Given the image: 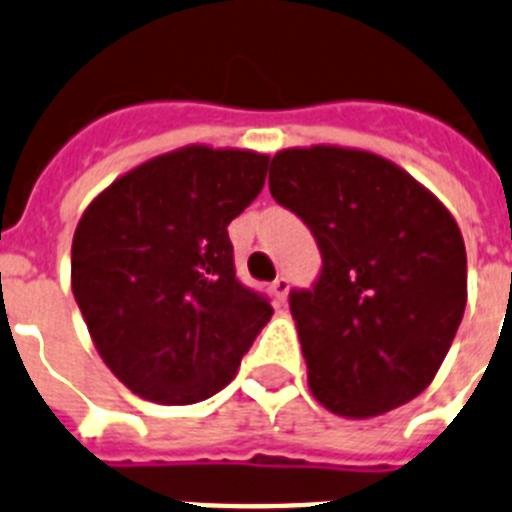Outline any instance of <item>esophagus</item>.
Returning a JSON list of instances; mask_svg holds the SVG:
<instances>
[{
  "label": "esophagus",
  "mask_w": 512,
  "mask_h": 512,
  "mask_svg": "<svg viewBox=\"0 0 512 512\" xmlns=\"http://www.w3.org/2000/svg\"><path fill=\"white\" fill-rule=\"evenodd\" d=\"M287 290H290V282H287L285 277H277V280L272 282V293H274V298H277V303H280V306H285Z\"/></svg>",
  "instance_id": "obj_1"
}]
</instances>
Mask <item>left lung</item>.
Returning <instances> with one entry per match:
<instances>
[{"label":"left lung","instance_id":"obj_1","mask_svg":"<svg viewBox=\"0 0 512 512\" xmlns=\"http://www.w3.org/2000/svg\"><path fill=\"white\" fill-rule=\"evenodd\" d=\"M269 190L322 251L314 287L290 293L314 398L345 418L416 398L466 311L453 214L398 164L337 146L274 154Z\"/></svg>","mask_w":512,"mask_h":512}]
</instances>
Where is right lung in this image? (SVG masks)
<instances>
[{"label": "right lung", "instance_id": "right-lung-1", "mask_svg": "<svg viewBox=\"0 0 512 512\" xmlns=\"http://www.w3.org/2000/svg\"><path fill=\"white\" fill-rule=\"evenodd\" d=\"M269 156L185 146L117 177L73 238V295L112 374L190 405L232 382L274 308L235 277L227 225L259 196Z\"/></svg>", "mask_w": 512, "mask_h": 512}]
</instances>
